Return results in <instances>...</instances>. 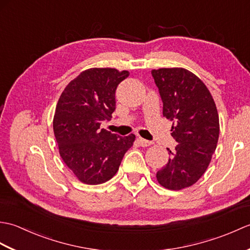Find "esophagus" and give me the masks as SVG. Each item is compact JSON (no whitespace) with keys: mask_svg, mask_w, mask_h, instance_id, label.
<instances>
[{"mask_svg":"<svg viewBox=\"0 0 250 250\" xmlns=\"http://www.w3.org/2000/svg\"><path fill=\"white\" fill-rule=\"evenodd\" d=\"M139 143H140V145L142 147H148V146H150L152 144L150 141H147L145 139H142V137H139Z\"/></svg>","mask_w":250,"mask_h":250,"instance_id":"1","label":"esophagus"}]
</instances>
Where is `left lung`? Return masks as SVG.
Here are the masks:
<instances>
[{
    "instance_id": "left-lung-1",
    "label": "left lung",
    "mask_w": 250,
    "mask_h": 250,
    "mask_svg": "<svg viewBox=\"0 0 250 250\" xmlns=\"http://www.w3.org/2000/svg\"><path fill=\"white\" fill-rule=\"evenodd\" d=\"M163 103V116L173 121L171 158L157 172L163 187L180 190L195 184L206 171L219 137V117L208 89L185 68L152 70Z\"/></svg>"
}]
</instances>
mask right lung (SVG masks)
I'll return each mask as SVG.
<instances>
[{
  "mask_svg": "<svg viewBox=\"0 0 250 250\" xmlns=\"http://www.w3.org/2000/svg\"><path fill=\"white\" fill-rule=\"evenodd\" d=\"M128 71L89 68L67 84L58 101L54 132L62 160L82 183L99 185L117 173L135 135L100 129L116 109V89Z\"/></svg>",
  "mask_w": 250,
  "mask_h": 250,
  "instance_id": "add662e5",
  "label": "right lung"
}]
</instances>
